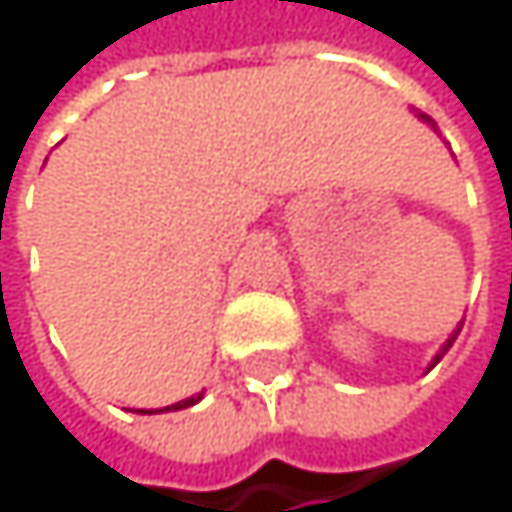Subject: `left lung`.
<instances>
[{
  "label": "left lung",
  "instance_id": "8db88e82",
  "mask_svg": "<svg viewBox=\"0 0 512 512\" xmlns=\"http://www.w3.org/2000/svg\"><path fill=\"white\" fill-rule=\"evenodd\" d=\"M416 117H419L422 123H428V126L434 129V123H431V117H425V114H416ZM459 332H462V323H459V329H453V335H450V338H446V341H443V347H440V350H437V356L431 359V365H428V371H431V368H434V365H437V362L443 359V353H446V350H450V347H453V341H456V335H459Z\"/></svg>",
  "mask_w": 512,
  "mask_h": 512
}]
</instances>
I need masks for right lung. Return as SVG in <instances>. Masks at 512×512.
<instances>
[{
  "label": "right lung",
  "instance_id": "obj_1",
  "mask_svg": "<svg viewBox=\"0 0 512 512\" xmlns=\"http://www.w3.org/2000/svg\"><path fill=\"white\" fill-rule=\"evenodd\" d=\"M202 401V392L199 395H193V398H183V401H177V404H168V407H162V410H138V413H165V410H183V407H193V404H199Z\"/></svg>",
  "mask_w": 512,
  "mask_h": 512
}]
</instances>
